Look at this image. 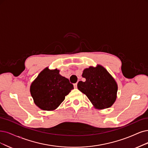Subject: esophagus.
<instances>
[{
    "label": "esophagus",
    "instance_id": "34e87169",
    "mask_svg": "<svg viewBox=\"0 0 148 148\" xmlns=\"http://www.w3.org/2000/svg\"><path fill=\"white\" fill-rule=\"evenodd\" d=\"M74 88H77V83L74 84Z\"/></svg>",
    "mask_w": 148,
    "mask_h": 148
}]
</instances>
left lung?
Wrapping results in <instances>:
<instances>
[{
    "label": "left lung",
    "mask_w": 148,
    "mask_h": 148,
    "mask_svg": "<svg viewBox=\"0 0 148 148\" xmlns=\"http://www.w3.org/2000/svg\"><path fill=\"white\" fill-rule=\"evenodd\" d=\"M86 80L79 81L77 88L88 98L94 107L99 110L112 106L117 97L118 85L107 70L100 64L83 71Z\"/></svg>",
    "instance_id": "8db88e82"
}]
</instances>
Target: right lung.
Listing matches in <instances>:
<instances>
[{
  "instance_id": "right-lung-1",
  "label": "right lung",
  "mask_w": 148,
  "mask_h": 148,
  "mask_svg": "<svg viewBox=\"0 0 148 148\" xmlns=\"http://www.w3.org/2000/svg\"><path fill=\"white\" fill-rule=\"evenodd\" d=\"M57 69H44L31 84L30 91L34 103L41 110H54L74 89L68 79Z\"/></svg>"
}]
</instances>
